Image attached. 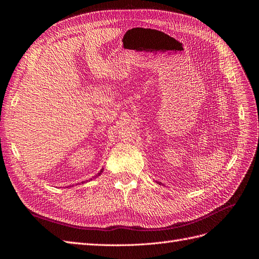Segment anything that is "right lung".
<instances>
[{
	"instance_id": "1",
	"label": "right lung",
	"mask_w": 259,
	"mask_h": 259,
	"mask_svg": "<svg viewBox=\"0 0 259 259\" xmlns=\"http://www.w3.org/2000/svg\"><path fill=\"white\" fill-rule=\"evenodd\" d=\"M101 171H103V169H101V170H100V171H99V173H98V176H99V175H100V174H101ZM96 176H97V175H96ZM83 183H84V182H83Z\"/></svg>"
}]
</instances>
